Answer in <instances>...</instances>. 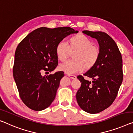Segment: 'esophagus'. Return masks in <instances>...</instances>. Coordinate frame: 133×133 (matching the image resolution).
I'll return each instance as SVG.
<instances>
[{
	"mask_svg": "<svg viewBox=\"0 0 133 133\" xmlns=\"http://www.w3.org/2000/svg\"><path fill=\"white\" fill-rule=\"evenodd\" d=\"M68 76L69 78L72 79H76V76H75V75H68Z\"/></svg>",
	"mask_w": 133,
	"mask_h": 133,
	"instance_id": "esophagus-1",
	"label": "esophagus"
}]
</instances>
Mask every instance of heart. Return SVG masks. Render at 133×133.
<instances>
[{"mask_svg":"<svg viewBox=\"0 0 133 133\" xmlns=\"http://www.w3.org/2000/svg\"><path fill=\"white\" fill-rule=\"evenodd\" d=\"M74 60H69L59 66L61 71L68 74H73L84 70L91 69L98 60L100 51L97 48L93 46L92 41L84 35L73 36L69 39L67 44L63 41L57 43L55 54L57 58L64 61L69 57L70 52Z\"/></svg>","mask_w":133,"mask_h":133,"instance_id":"heart-1","label":"heart"}]
</instances>
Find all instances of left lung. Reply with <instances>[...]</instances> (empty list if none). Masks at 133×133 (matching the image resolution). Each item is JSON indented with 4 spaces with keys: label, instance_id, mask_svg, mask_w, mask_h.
Instances as JSON below:
<instances>
[{
    "label": "left lung",
    "instance_id": "left-lung-1",
    "mask_svg": "<svg viewBox=\"0 0 133 133\" xmlns=\"http://www.w3.org/2000/svg\"><path fill=\"white\" fill-rule=\"evenodd\" d=\"M83 33L97 41L100 57L95 66L77 77L81 86L76 93L80 108L89 114H97L109 108L117 96L123 80L122 58L118 47L110 36L102 31L84 30Z\"/></svg>",
    "mask_w": 133,
    "mask_h": 133
}]
</instances>
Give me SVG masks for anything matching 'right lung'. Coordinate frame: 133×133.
I'll return each instance as SVG.
<instances>
[{"label":"right lung","instance_id":"add662e5","mask_svg":"<svg viewBox=\"0 0 133 133\" xmlns=\"http://www.w3.org/2000/svg\"><path fill=\"white\" fill-rule=\"evenodd\" d=\"M78 31L69 27L49 29L40 27L24 38L15 52L13 76L23 102L36 111L48 108L54 100L62 71L43 76L56 68L57 43L64 37Z\"/></svg>","mask_w":133,"mask_h":133}]
</instances>
